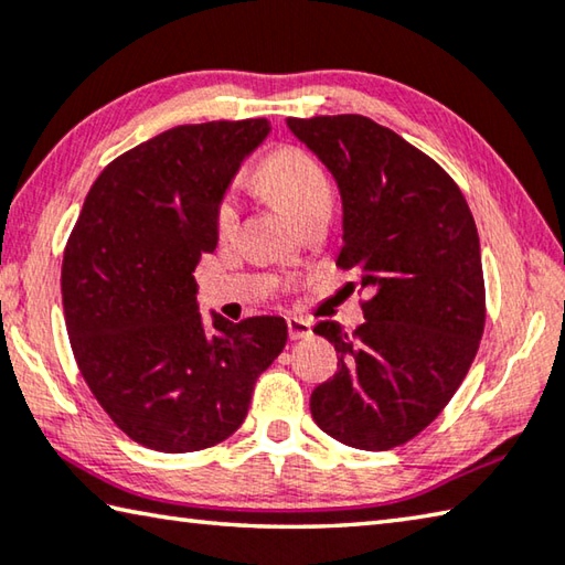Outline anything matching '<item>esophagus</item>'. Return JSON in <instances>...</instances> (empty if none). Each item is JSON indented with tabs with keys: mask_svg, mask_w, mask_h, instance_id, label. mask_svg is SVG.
Returning a JSON list of instances; mask_svg holds the SVG:
<instances>
[{
	"mask_svg": "<svg viewBox=\"0 0 565 565\" xmlns=\"http://www.w3.org/2000/svg\"><path fill=\"white\" fill-rule=\"evenodd\" d=\"M286 323H289L291 341H301V338H309V335H311V321H306V318L291 316Z\"/></svg>",
	"mask_w": 565,
	"mask_h": 565,
	"instance_id": "obj_1",
	"label": "esophagus"
}]
</instances>
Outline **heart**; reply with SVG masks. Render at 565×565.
Wrapping results in <instances>:
<instances>
[{"label": "heart", "mask_w": 565, "mask_h": 565, "mask_svg": "<svg viewBox=\"0 0 565 565\" xmlns=\"http://www.w3.org/2000/svg\"><path fill=\"white\" fill-rule=\"evenodd\" d=\"M262 188L281 204V207L299 222L316 202L331 200V184H328L321 166L299 148H279L266 158L256 170ZM237 222V202L224 198L214 214L220 234H230Z\"/></svg>", "instance_id": "b5f03b06"}]
</instances>
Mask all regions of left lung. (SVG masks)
<instances>
[{
    "label": "left lung",
    "instance_id": "8db88e82",
    "mask_svg": "<svg viewBox=\"0 0 565 565\" xmlns=\"http://www.w3.org/2000/svg\"><path fill=\"white\" fill-rule=\"evenodd\" d=\"M286 126L333 175L343 202L338 264L371 291L353 333L313 326L341 358L313 390L311 415L338 443L383 452L423 433L475 361L484 331L477 224L455 180L375 120Z\"/></svg>",
    "mask_w": 565,
    "mask_h": 565
}]
</instances>
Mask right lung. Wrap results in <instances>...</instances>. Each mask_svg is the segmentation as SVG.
<instances>
[{
  "label": "right lung",
  "instance_id": "1",
  "mask_svg": "<svg viewBox=\"0 0 565 565\" xmlns=\"http://www.w3.org/2000/svg\"><path fill=\"white\" fill-rule=\"evenodd\" d=\"M269 120L178 126L100 172L71 232L61 296L78 371L122 433L158 452L227 439L284 351L281 316L204 326L194 266L217 247L220 202Z\"/></svg>",
  "mask_w": 565,
  "mask_h": 565
}]
</instances>
